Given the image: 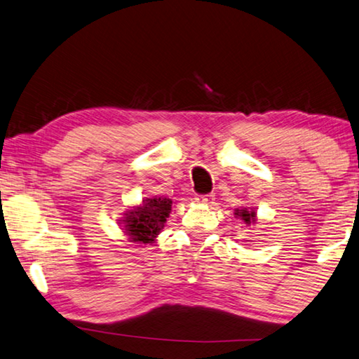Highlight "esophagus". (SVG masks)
<instances>
[{
  "instance_id": "1",
  "label": "esophagus",
  "mask_w": 359,
  "mask_h": 359,
  "mask_svg": "<svg viewBox=\"0 0 359 359\" xmlns=\"http://www.w3.org/2000/svg\"><path fill=\"white\" fill-rule=\"evenodd\" d=\"M196 203H201V205H212L214 203V195L208 194V195H196L195 196Z\"/></svg>"
}]
</instances>
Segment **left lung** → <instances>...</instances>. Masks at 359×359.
Wrapping results in <instances>:
<instances>
[{
    "mask_svg": "<svg viewBox=\"0 0 359 359\" xmlns=\"http://www.w3.org/2000/svg\"><path fill=\"white\" fill-rule=\"evenodd\" d=\"M235 217L242 219V221L250 226V224L256 222V211L255 208H235Z\"/></svg>",
    "mask_w": 359,
    "mask_h": 359,
    "instance_id": "8db88e82",
    "label": "left lung"
}]
</instances>
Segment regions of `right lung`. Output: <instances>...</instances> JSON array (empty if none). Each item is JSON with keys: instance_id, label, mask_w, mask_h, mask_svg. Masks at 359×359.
Masks as SVG:
<instances>
[{"instance_id": "add662e5", "label": "right lung", "mask_w": 359, "mask_h": 359, "mask_svg": "<svg viewBox=\"0 0 359 359\" xmlns=\"http://www.w3.org/2000/svg\"><path fill=\"white\" fill-rule=\"evenodd\" d=\"M170 210H172L170 198H143L140 205L132 206L124 212V217L119 224L128 237V242L140 245L154 243V240L164 229Z\"/></svg>"}]
</instances>
